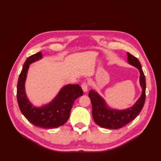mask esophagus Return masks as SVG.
<instances>
[{"instance_id": "obj_1", "label": "esophagus", "mask_w": 161, "mask_h": 161, "mask_svg": "<svg viewBox=\"0 0 161 161\" xmlns=\"http://www.w3.org/2000/svg\"><path fill=\"white\" fill-rule=\"evenodd\" d=\"M81 87L84 92H87V91H88V84H87L86 82H82L81 85Z\"/></svg>"}]
</instances>
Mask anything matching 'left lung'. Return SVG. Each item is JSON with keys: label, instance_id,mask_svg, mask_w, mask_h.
Returning a JSON list of instances; mask_svg holds the SVG:
<instances>
[{"label": "left lung", "instance_id": "obj_1", "mask_svg": "<svg viewBox=\"0 0 161 161\" xmlns=\"http://www.w3.org/2000/svg\"><path fill=\"white\" fill-rule=\"evenodd\" d=\"M128 63L137 68L140 71V83L142 92L136 103L130 108L124 110L109 109L102 97L91 90L89 97L92 103V115L95 123L102 128L108 129H119L127 125L138 115L143 108L146 99V79L142 70L140 62L137 58L127 52Z\"/></svg>", "mask_w": 161, "mask_h": 161}]
</instances>
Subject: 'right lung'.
I'll use <instances>...</instances> for the list:
<instances>
[{
  "label": "right lung",
  "instance_id": "1",
  "mask_svg": "<svg viewBox=\"0 0 161 161\" xmlns=\"http://www.w3.org/2000/svg\"><path fill=\"white\" fill-rule=\"evenodd\" d=\"M42 58V52H37L28 57L24 63L17 83V102L23 115L33 125L45 129L55 128L64 125L69 119L73 103L83 95V91L79 85H68L49 104L42 108L33 107L26 96L25 82L30 64Z\"/></svg>",
  "mask_w": 161,
  "mask_h": 161
}]
</instances>
